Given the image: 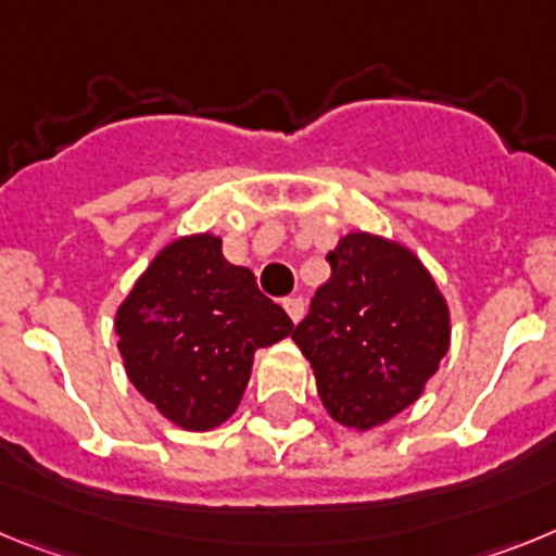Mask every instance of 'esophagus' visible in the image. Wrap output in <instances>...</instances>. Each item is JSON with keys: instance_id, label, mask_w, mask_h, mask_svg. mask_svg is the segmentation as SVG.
Masks as SVG:
<instances>
[{"instance_id": "esophagus-1", "label": "esophagus", "mask_w": 556, "mask_h": 556, "mask_svg": "<svg viewBox=\"0 0 556 556\" xmlns=\"http://www.w3.org/2000/svg\"><path fill=\"white\" fill-rule=\"evenodd\" d=\"M282 307H285V313L291 316L293 325H296L299 318L305 316V299H302V296H288V299H285V302H282Z\"/></svg>"}]
</instances>
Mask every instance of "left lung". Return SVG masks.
I'll list each match as a JSON object with an SVG mask.
<instances>
[{
	"mask_svg": "<svg viewBox=\"0 0 556 556\" xmlns=\"http://www.w3.org/2000/svg\"><path fill=\"white\" fill-rule=\"evenodd\" d=\"M293 330L336 422L369 431L417 403L451 346V311L412 249L350 231Z\"/></svg>",
	"mask_w": 556,
	"mask_h": 556,
	"instance_id": "left-lung-1",
	"label": "left lung"
}]
</instances>
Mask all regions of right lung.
<instances>
[{"instance_id":"1","label":"right lung","mask_w":556,"mask_h":556,"mask_svg":"<svg viewBox=\"0 0 556 556\" xmlns=\"http://www.w3.org/2000/svg\"><path fill=\"white\" fill-rule=\"evenodd\" d=\"M114 330L137 392L178 428L212 431L238 412L254 352L291 336L293 321L204 231L159 251Z\"/></svg>"}]
</instances>
